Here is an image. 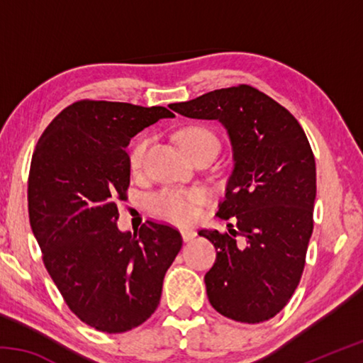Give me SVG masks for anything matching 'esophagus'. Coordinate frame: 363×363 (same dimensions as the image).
<instances>
[{"label": "esophagus", "instance_id": "34e87169", "mask_svg": "<svg viewBox=\"0 0 363 363\" xmlns=\"http://www.w3.org/2000/svg\"><path fill=\"white\" fill-rule=\"evenodd\" d=\"M181 233H182L184 242H190V240H194V238L196 237V232L192 230V229H182Z\"/></svg>", "mask_w": 363, "mask_h": 363}]
</instances>
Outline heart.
<instances>
[{"mask_svg": "<svg viewBox=\"0 0 363 363\" xmlns=\"http://www.w3.org/2000/svg\"><path fill=\"white\" fill-rule=\"evenodd\" d=\"M177 140L182 147V150L187 155H192L196 150L213 147L218 152L219 140L214 136V133L206 130L203 126H189L177 133ZM149 147V139L140 138L133 144L128 163L133 173L140 169L144 163V157ZM208 200L206 190L200 187L181 190V189H163L160 192L149 196V208L157 216L168 219L171 223L186 224L199 216L200 205H203Z\"/></svg>", "mask_w": 363, "mask_h": 363, "instance_id": "b5f03b06", "label": "heart"}]
</instances>
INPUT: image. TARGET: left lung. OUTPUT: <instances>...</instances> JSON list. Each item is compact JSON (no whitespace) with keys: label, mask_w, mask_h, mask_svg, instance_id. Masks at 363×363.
I'll return each mask as SVG.
<instances>
[{"label":"left lung","mask_w":363,"mask_h":363,"mask_svg":"<svg viewBox=\"0 0 363 363\" xmlns=\"http://www.w3.org/2000/svg\"><path fill=\"white\" fill-rule=\"evenodd\" d=\"M187 118L218 120L230 138L233 169L218 216L229 232L199 230L216 248L205 275L219 314L259 323L284 309L303 275L314 229L315 158L298 120L248 84L171 104Z\"/></svg>","instance_id":"obj_1"}]
</instances>
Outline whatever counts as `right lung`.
<instances>
[{
	"mask_svg": "<svg viewBox=\"0 0 363 363\" xmlns=\"http://www.w3.org/2000/svg\"><path fill=\"white\" fill-rule=\"evenodd\" d=\"M167 107L78 101L41 134L28 174V218L43 262L79 320L104 333L139 327L160 303L182 248L173 225L120 232L116 201L130 187L126 147Z\"/></svg>",
	"mask_w": 363,
	"mask_h": 363,
	"instance_id": "right-lung-1",
	"label": "right lung"
}]
</instances>
